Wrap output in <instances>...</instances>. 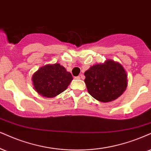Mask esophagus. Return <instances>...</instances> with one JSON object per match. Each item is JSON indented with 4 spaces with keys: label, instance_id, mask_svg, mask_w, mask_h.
I'll return each mask as SVG.
<instances>
[{
    "label": "esophagus",
    "instance_id": "esophagus-1",
    "mask_svg": "<svg viewBox=\"0 0 151 151\" xmlns=\"http://www.w3.org/2000/svg\"><path fill=\"white\" fill-rule=\"evenodd\" d=\"M75 78L76 79H78V80L81 79V76H77V77H75Z\"/></svg>",
    "mask_w": 151,
    "mask_h": 151
}]
</instances>
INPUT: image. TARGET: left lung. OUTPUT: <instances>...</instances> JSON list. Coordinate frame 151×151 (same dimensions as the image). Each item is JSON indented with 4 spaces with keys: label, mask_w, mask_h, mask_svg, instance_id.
Returning a JSON list of instances; mask_svg holds the SVG:
<instances>
[{
    "label": "left lung",
    "mask_w": 151,
    "mask_h": 151,
    "mask_svg": "<svg viewBox=\"0 0 151 151\" xmlns=\"http://www.w3.org/2000/svg\"><path fill=\"white\" fill-rule=\"evenodd\" d=\"M85 83L89 94L101 102L118 98L127 85V78L122 65L112 60L96 64L85 73Z\"/></svg>",
    "instance_id": "obj_1"
}]
</instances>
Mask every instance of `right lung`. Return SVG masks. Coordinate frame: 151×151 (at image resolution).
Instances as JSON below:
<instances>
[{
    "mask_svg": "<svg viewBox=\"0 0 151 151\" xmlns=\"http://www.w3.org/2000/svg\"><path fill=\"white\" fill-rule=\"evenodd\" d=\"M73 80L70 72L59 64L46 65L33 76L35 90L45 97H55L66 90Z\"/></svg>",
    "mask_w": 151,
    "mask_h": 151,
    "instance_id": "1",
    "label": "right lung"
}]
</instances>
